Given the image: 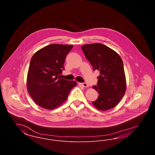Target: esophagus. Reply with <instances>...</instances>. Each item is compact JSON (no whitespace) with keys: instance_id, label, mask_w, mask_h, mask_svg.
<instances>
[{"instance_id":"34e87169","label":"esophagus","mask_w":155,"mask_h":155,"mask_svg":"<svg viewBox=\"0 0 155 155\" xmlns=\"http://www.w3.org/2000/svg\"><path fill=\"white\" fill-rule=\"evenodd\" d=\"M79 84L81 86L85 87V88H88V85L87 83H79Z\"/></svg>"}]
</instances>
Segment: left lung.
Segmentation results:
<instances>
[{"label": "left lung", "mask_w": 155, "mask_h": 155, "mask_svg": "<svg viewBox=\"0 0 155 155\" xmlns=\"http://www.w3.org/2000/svg\"><path fill=\"white\" fill-rule=\"evenodd\" d=\"M81 49L94 71L100 72L97 77V86L92 87L97 91L99 96L92 104L99 110H107L114 107L126 91L122 59L117 52L102 44L84 45Z\"/></svg>", "instance_id": "obj_1"}]
</instances>
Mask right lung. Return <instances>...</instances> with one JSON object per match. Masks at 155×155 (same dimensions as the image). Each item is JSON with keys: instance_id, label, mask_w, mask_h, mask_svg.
Wrapping results in <instances>:
<instances>
[{"instance_id": "obj_1", "label": "right lung", "mask_w": 155, "mask_h": 155, "mask_svg": "<svg viewBox=\"0 0 155 155\" xmlns=\"http://www.w3.org/2000/svg\"><path fill=\"white\" fill-rule=\"evenodd\" d=\"M73 45L51 44L39 49L31 59L27 88L34 102L40 107L53 110L66 101L75 81L60 78L66 55Z\"/></svg>"}]
</instances>
